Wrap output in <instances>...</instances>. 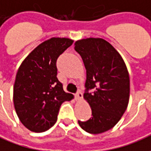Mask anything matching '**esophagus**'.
<instances>
[{
  "label": "esophagus",
  "instance_id": "obj_1",
  "mask_svg": "<svg viewBox=\"0 0 151 151\" xmlns=\"http://www.w3.org/2000/svg\"><path fill=\"white\" fill-rule=\"evenodd\" d=\"M82 95H82V92L81 91H78L76 93L75 95L76 100H80V99L82 98Z\"/></svg>",
  "mask_w": 151,
  "mask_h": 151
}]
</instances>
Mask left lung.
Segmentation results:
<instances>
[{
  "label": "left lung",
  "mask_w": 151,
  "mask_h": 151,
  "mask_svg": "<svg viewBox=\"0 0 151 151\" xmlns=\"http://www.w3.org/2000/svg\"><path fill=\"white\" fill-rule=\"evenodd\" d=\"M74 49L86 69L84 99L92 111L88 120H78L79 125L90 133H104L115 126L126 110L130 90L128 69L118 52L103 39L78 40Z\"/></svg>",
  "instance_id": "8db88e82"
}]
</instances>
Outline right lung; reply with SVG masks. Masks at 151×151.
<instances>
[{
  "instance_id": "obj_1",
  "label": "right lung",
  "mask_w": 151,
  "mask_h": 151,
  "mask_svg": "<svg viewBox=\"0 0 151 151\" xmlns=\"http://www.w3.org/2000/svg\"><path fill=\"white\" fill-rule=\"evenodd\" d=\"M73 43L66 38L47 40L28 55L18 69L14 104L20 121L31 131L49 129L56 122L60 105L73 97L65 92L56 77V60Z\"/></svg>"
}]
</instances>
